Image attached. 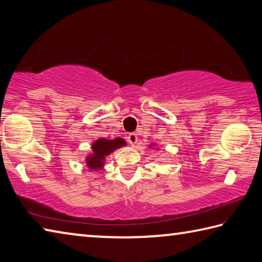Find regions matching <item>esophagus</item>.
Masks as SVG:
<instances>
[{
    "mask_svg": "<svg viewBox=\"0 0 262 262\" xmlns=\"http://www.w3.org/2000/svg\"><path fill=\"white\" fill-rule=\"evenodd\" d=\"M127 138H128V143H129L132 146H134L136 143H137V135L134 134V133H133V134L128 135Z\"/></svg>",
    "mask_w": 262,
    "mask_h": 262,
    "instance_id": "obj_1",
    "label": "esophagus"
}]
</instances>
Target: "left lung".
<instances>
[{"mask_svg": "<svg viewBox=\"0 0 262 262\" xmlns=\"http://www.w3.org/2000/svg\"><path fill=\"white\" fill-rule=\"evenodd\" d=\"M152 147H156V144H155V143H151V144L148 145V148H152ZM157 150H158V148H157Z\"/></svg>", "mask_w": 262, "mask_h": 262, "instance_id": "left-lung-1", "label": "left lung"}]
</instances>
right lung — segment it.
<instances>
[{"label":"right lung","mask_w":262,"mask_h":262,"mask_svg":"<svg viewBox=\"0 0 262 262\" xmlns=\"http://www.w3.org/2000/svg\"><path fill=\"white\" fill-rule=\"evenodd\" d=\"M125 145H127L126 141L120 137H117L115 140L103 137L97 138L92 143V151L85 158L87 168L94 171L102 170L105 165L106 157Z\"/></svg>","instance_id":"add662e5"}]
</instances>
